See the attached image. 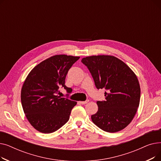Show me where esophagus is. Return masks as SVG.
I'll return each mask as SVG.
<instances>
[{
  "label": "esophagus",
  "instance_id": "34e87169",
  "mask_svg": "<svg viewBox=\"0 0 161 161\" xmlns=\"http://www.w3.org/2000/svg\"><path fill=\"white\" fill-rule=\"evenodd\" d=\"M89 102V100H87L86 101H79V103L81 104H87Z\"/></svg>",
  "mask_w": 161,
  "mask_h": 161
}]
</instances>
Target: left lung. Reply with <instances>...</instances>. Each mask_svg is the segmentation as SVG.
<instances>
[{
  "instance_id": "obj_1",
  "label": "left lung",
  "mask_w": 161,
  "mask_h": 161,
  "mask_svg": "<svg viewBox=\"0 0 161 161\" xmlns=\"http://www.w3.org/2000/svg\"><path fill=\"white\" fill-rule=\"evenodd\" d=\"M81 62L87 66L96 87L106 89V100L97 101L98 111L91 115L98 127L117 132L126 127L136 115L140 87L135 73L123 61L112 55H92Z\"/></svg>"
}]
</instances>
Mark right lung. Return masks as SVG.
Segmentation results:
<instances>
[{
  "label": "right lung",
  "mask_w": 161,
  "mask_h": 161,
  "mask_svg": "<svg viewBox=\"0 0 161 161\" xmlns=\"http://www.w3.org/2000/svg\"><path fill=\"white\" fill-rule=\"evenodd\" d=\"M80 57L56 55L36 65L25 79L21 91L23 112L30 124L36 130L52 133L69 120L77 102L57 95L65 85L66 75Z\"/></svg>",
  "instance_id": "obj_1"
}]
</instances>
